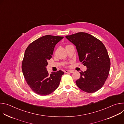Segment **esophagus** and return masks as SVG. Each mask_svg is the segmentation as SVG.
<instances>
[{"label": "esophagus", "instance_id": "34e87169", "mask_svg": "<svg viewBox=\"0 0 124 124\" xmlns=\"http://www.w3.org/2000/svg\"><path fill=\"white\" fill-rule=\"evenodd\" d=\"M65 73H74V71L72 70H66L65 71Z\"/></svg>", "mask_w": 124, "mask_h": 124}]
</instances>
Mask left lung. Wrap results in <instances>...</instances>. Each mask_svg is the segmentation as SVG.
<instances>
[{
    "instance_id": "8db88e82",
    "label": "left lung",
    "mask_w": 124,
    "mask_h": 124,
    "mask_svg": "<svg viewBox=\"0 0 124 124\" xmlns=\"http://www.w3.org/2000/svg\"><path fill=\"white\" fill-rule=\"evenodd\" d=\"M66 38L77 48L79 61L87 70L80 72V77L76 83L82 91L92 93L100 89L109 73L110 61L103 44L92 35L78 32Z\"/></svg>"
}]
</instances>
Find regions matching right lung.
<instances>
[{"instance_id": "1", "label": "right lung", "mask_w": 124, "mask_h": 124, "mask_svg": "<svg viewBox=\"0 0 124 124\" xmlns=\"http://www.w3.org/2000/svg\"><path fill=\"white\" fill-rule=\"evenodd\" d=\"M64 37L46 35L27 46L22 62L23 76L31 90L40 96H46L58 88L64 72L61 70L49 74L46 67L56 44Z\"/></svg>"}]
</instances>
